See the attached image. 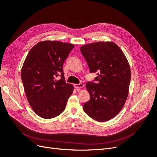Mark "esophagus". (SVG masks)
Returning a JSON list of instances; mask_svg holds the SVG:
<instances>
[{"label":"esophagus","mask_w":157,"mask_h":157,"mask_svg":"<svg viewBox=\"0 0 157 157\" xmlns=\"http://www.w3.org/2000/svg\"><path fill=\"white\" fill-rule=\"evenodd\" d=\"M74 87L77 89H79L80 88H82L84 87V85L82 83H79V84H74Z\"/></svg>","instance_id":"esophagus-1"}]
</instances>
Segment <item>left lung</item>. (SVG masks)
<instances>
[{
	"mask_svg": "<svg viewBox=\"0 0 157 157\" xmlns=\"http://www.w3.org/2000/svg\"><path fill=\"white\" fill-rule=\"evenodd\" d=\"M80 50L90 72H97L93 82L86 84L90 100L83 109L93 119L107 121L119 113L127 98L131 75L128 60L113 42L87 44Z\"/></svg>",
	"mask_w": 157,
	"mask_h": 157,
	"instance_id": "1",
	"label": "left lung"
}]
</instances>
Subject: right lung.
Masks as SVG:
<instances>
[{"instance_id": "obj_1", "label": "right lung", "mask_w": 157, "mask_h": 157, "mask_svg": "<svg viewBox=\"0 0 157 157\" xmlns=\"http://www.w3.org/2000/svg\"><path fill=\"white\" fill-rule=\"evenodd\" d=\"M74 47L71 44L43 41L30 50L25 60L21 74L25 92L40 117L53 118L65 109L74 87L66 83L63 68Z\"/></svg>"}]
</instances>
